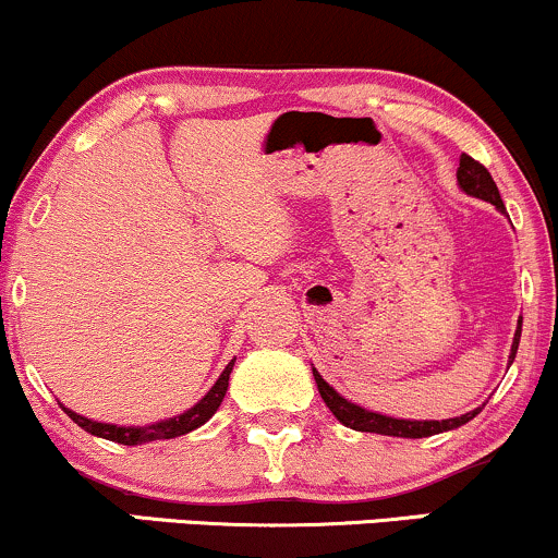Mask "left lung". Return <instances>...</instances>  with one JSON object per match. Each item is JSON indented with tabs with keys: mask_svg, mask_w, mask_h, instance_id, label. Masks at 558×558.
Segmentation results:
<instances>
[{
	"mask_svg": "<svg viewBox=\"0 0 558 558\" xmlns=\"http://www.w3.org/2000/svg\"><path fill=\"white\" fill-rule=\"evenodd\" d=\"M457 183L466 196H475V198H483V202H490L498 213L506 215L501 194H498L490 172L485 170L480 162H475L470 155H462V159H459ZM520 336H522V319H520V325H517L514 341H511L509 364L514 362L517 349H520ZM312 375H315L317 390H319V396H323L325 407L336 414V420L341 422V425L351 427V430H360V433L396 435V438H427V435H435V433L457 430V427H462L470 420H475L480 414V409L485 407L483 403V407L472 409V412L462 414V417H451V420H399V417H388V414L373 412V409H364V407H360V403L349 401L345 396L338 393L330 383H325V377L319 375L315 367H312Z\"/></svg>",
	"mask_w": 558,
	"mask_h": 558,
	"instance_id": "8db88e82",
	"label": "left lung"
}]
</instances>
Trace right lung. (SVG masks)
<instances>
[{"label":"right lung","mask_w":558,"mask_h":558,"mask_svg":"<svg viewBox=\"0 0 558 558\" xmlns=\"http://www.w3.org/2000/svg\"><path fill=\"white\" fill-rule=\"evenodd\" d=\"M233 364L235 360L228 362V367L222 369V375L217 377V383L213 388L207 390L202 401H196L194 407L185 409L183 414H175V417L168 420H159L151 422V425H110V422H96L83 417V414H75L73 409H65V414L75 425L83 427L86 433L96 435V438H105V440H114V444H123V446H141V444H151V440H168V438H178V435H185L196 427H202L213 414L220 409L222 399H226V390H228V380L230 373H233Z\"/></svg>","instance_id":"1"}]
</instances>
